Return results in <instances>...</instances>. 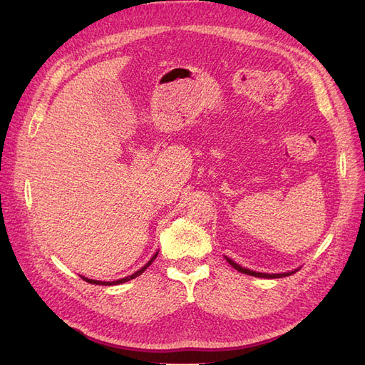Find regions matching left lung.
<instances>
[{"mask_svg":"<svg viewBox=\"0 0 365 365\" xmlns=\"http://www.w3.org/2000/svg\"><path fill=\"white\" fill-rule=\"evenodd\" d=\"M226 260H227V263L232 266V268H235L238 272H243V274H247V275H254V277H263V279H279V277H287V275H291V274H294L296 271H292V272H283V274H264V272H255V271H252V269H246V268H243V266H240V264H237L235 262H232L229 259V257H226Z\"/></svg>","mask_w":365,"mask_h":365,"instance_id":"obj_1","label":"left lung"}]
</instances>
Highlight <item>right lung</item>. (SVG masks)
<instances>
[{
  "label": "right lung",
  "instance_id": "add662e5",
  "mask_svg": "<svg viewBox=\"0 0 365 365\" xmlns=\"http://www.w3.org/2000/svg\"><path fill=\"white\" fill-rule=\"evenodd\" d=\"M158 257V252L152 257V259H150V262L147 263V264H144L142 266V268L139 269V271H136L135 274H131V275H128V277H125V279H119V280H114V282H101V280H91V279H86V277H82L83 280H86V282H90V283H94V285H102V287H111V285H119V283H125V282H128V280H131V279H136L138 275H140L142 272H144L150 264L153 263V260L156 259Z\"/></svg>",
  "mask_w": 365,
  "mask_h": 365
}]
</instances>
